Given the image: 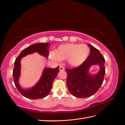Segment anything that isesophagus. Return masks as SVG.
<instances>
[{"mask_svg":"<svg viewBox=\"0 0 125 125\" xmlns=\"http://www.w3.org/2000/svg\"><path fill=\"white\" fill-rule=\"evenodd\" d=\"M59 70L60 71H64V68L63 66H61L60 67V68H59Z\"/></svg>","mask_w":125,"mask_h":125,"instance_id":"esophagus-1","label":"esophagus"}]
</instances>
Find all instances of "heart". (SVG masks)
Returning <instances> with one entry per match:
<instances>
[{"instance_id":"obj_1","label":"heart","mask_w":125,"mask_h":125,"mask_svg":"<svg viewBox=\"0 0 125 125\" xmlns=\"http://www.w3.org/2000/svg\"><path fill=\"white\" fill-rule=\"evenodd\" d=\"M89 53V48L86 45L66 43L59 46L55 51L49 52L48 57L56 62L68 60L69 65L75 67L82 65Z\"/></svg>"}]
</instances>
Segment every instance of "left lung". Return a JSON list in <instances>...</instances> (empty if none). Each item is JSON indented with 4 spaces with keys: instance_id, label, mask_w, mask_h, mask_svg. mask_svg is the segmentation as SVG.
<instances>
[{
    "instance_id": "1",
    "label": "left lung",
    "mask_w": 125,
    "mask_h": 125,
    "mask_svg": "<svg viewBox=\"0 0 125 125\" xmlns=\"http://www.w3.org/2000/svg\"><path fill=\"white\" fill-rule=\"evenodd\" d=\"M88 45L90 54L85 61L76 68L65 69L68 88L72 95L78 98H86L95 94L102 85L105 73L104 57L97 49L89 43ZM95 65L99 66L100 70L92 75L89 73V69Z\"/></svg>"
}]
</instances>
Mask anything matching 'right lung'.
<instances>
[{"label": "right lung", "mask_w": 125, "mask_h": 125, "mask_svg": "<svg viewBox=\"0 0 125 125\" xmlns=\"http://www.w3.org/2000/svg\"><path fill=\"white\" fill-rule=\"evenodd\" d=\"M51 43L48 42L33 43L23 49L15 60L13 71L14 82L17 90L26 98L37 100L47 96L51 92L55 78L59 73V66L54 69L44 68L41 77L36 85L31 88L24 89L19 83V78L21 76V60L22 58L35 52L43 56L48 57V49Z\"/></svg>", "instance_id": "right-lung-1"}]
</instances>
